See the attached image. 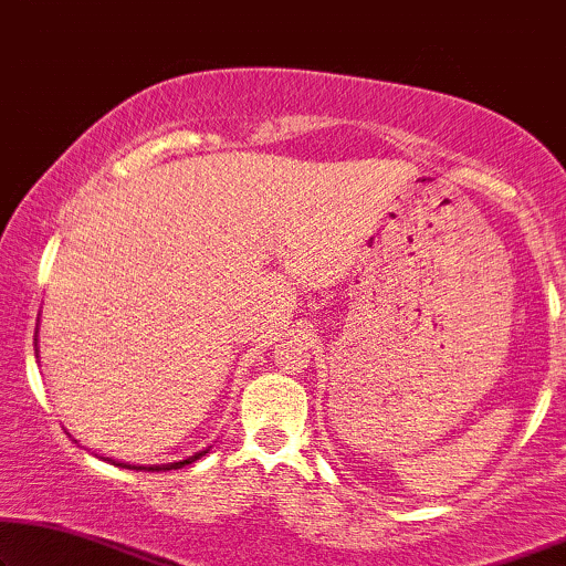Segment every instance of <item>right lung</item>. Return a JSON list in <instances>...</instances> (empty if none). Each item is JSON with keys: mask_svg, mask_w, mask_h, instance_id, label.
<instances>
[{"mask_svg": "<svg viewBox=\"0 0 566 566\" xmlns=\"http://www.w3.org/2000/svg\"><path fill=\"white\" fill-rule=\"evenodd\" d=\"M202 453H207V451L195 453V457H189V459L174 461V464H154V467H135V464H125V461H113V459H105V461H113L115 467H123V469H146V472H169V469H179V467H187V464H192V461L200 459Z\"/></svg>", "mask_w": 566, "mask_h": 566, "instance_id": "right-lung-1", "label": "right lung"}]
</instances>
